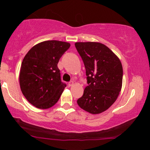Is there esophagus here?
<instances>
[{"label":"esophagus","instance_id":"esophagus-1","mask_svg":"<svg viewBox=\"0 0 150 150\" xmlns=\"http://www.w3.org/2000/svg\"><path fill=\"white\" fill-rule=\"evenodd\" d=\"M73 85H74L73 81H70V82H68V86H69V87H72Z\"/></svg>","mask_w":150,"mask_h":150}]
</instances>
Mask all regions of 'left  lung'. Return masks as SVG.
<instances>
[{
  "instance_id": "1",
  "label": "left lung",
  "mask_w": 150,
  "mask_h": 150,
  "mask_svg": "<svg viewBox=\"0 0 150 150\" xmlns=\"http://www.w3.org/2000/svg\"><path fill=\"white\" fill-rule=\"evenodd\" d=\"M75 45L85 65L88 84L77 104L92 114L104 112L116 101L121 90V62L101 43L76 42Z\"/></svg>"
}]
</instances>
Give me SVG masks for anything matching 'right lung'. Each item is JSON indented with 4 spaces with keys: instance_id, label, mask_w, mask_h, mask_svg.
<instances>
[{
    "instance_id": "1",
    "label": "right lung",
    "mask_w": 150,
    "mask_h": 150,
    "mask_svg": "<svg viewBox=\"0 0 150 150\" xmlns=\"http://www.w3.org/2000/svg\"><path fill=\"white\" fill-rule=\"evenodd\" d=\"M68 42L45 41L25 55L20 72V89L27 100L41 109L57 103L66 85L61 82L58 63L70 48Z\"/></svg>"
}]
</instances>
